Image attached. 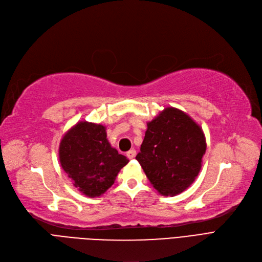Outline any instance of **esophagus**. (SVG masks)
<instances>
[{"label": "esophagus", "mask_w": 262, "mask_h": 262, "mask_svg": "<svg viewBox=\"0 0 262 262\" xmlns=\"http://www.w3.org/2000/svg\"><path fill=\"white\" fill-rule=\"evenodd\" d=\"M126 156H127V158H128V159H133V158H135V156H136V150H135V149H129L128 152L126 153Z\"/></svg>", "instance_id": "obj_1"}]
</instances>
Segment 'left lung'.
I'll use <instances>...</instances> for the list:
<instances>
[{
    "label": "left lung",
    "mask_w": 262,
    "mask_h": 262,
    "mask_svg": "<svg viewBox=\"0 0 262 262\" xmlns=\"http://www.w3.org/2000/svg\"><path fill=\"white\" fill-rule=\"evenodd\" d=\"M206 146L199 124L182 110L167 107L147 122L136 159L161 195L175 196L195 181Z\"/></svg>",
    "instance_id": "obj_1"
}]
</instances>
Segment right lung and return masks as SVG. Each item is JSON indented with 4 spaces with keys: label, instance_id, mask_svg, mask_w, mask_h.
Segmentation results:
<instances>
[{
    "label": "right lung",
    "instance_id": "right-lung-1",
    "mask_svg": "<svg viewBox=\"0 0 262 262\" xmlns=\"http://www.w3.org/2000/svg\"><path fill=\"white\" fill-rule=\"evenodd\" d=\"M59 161L78 191L98 198L114 185L128 159L110 145L104 125L80 121L62 137Z\"/></svg>",
    "mask_w": 262,
    "mask_h": 262
}]
</instances>
